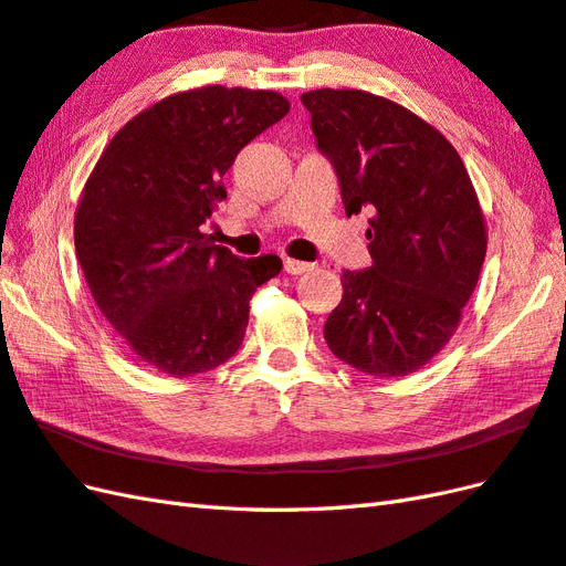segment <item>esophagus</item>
I'll return each instance as SVG.
<instances>
[{
	"label": "esophagus",
	"mask_w": 566,
	"mask_h": 566,
	"mask_svg": "<svg viewBox=\"0 0 566 566\" xmlns=\"http://www.w3.org/2000/svg\"><path fill=\"white\" fill-rule=\"evenodd\" d=\"M313 268H315L313 262H301V260H292V258L284 260V272L286 274H304V272H311Z\"/></svg>",
	"instance_id": "34e87169"
}]
</instances>
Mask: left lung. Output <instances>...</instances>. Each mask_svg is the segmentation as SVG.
<instances>
[{
	"instance_id": "obj_1",
	"label": "left lung",
	"mask_w": 566,
	"mask_h": 566,
	"mask_svg": "<svg viewBox=\"0 0 566 566\" xmlns=\"http://www.w3.org/2000/svg\"><path fill=\"white\" fill-rule=\"evenodd\" d=\"M301 103L347 217L371 214L374 262L343 272L325 343L364 374H412L449 343L475 292L488 253L475 188L453 144L398 103L359 88H315Z\"/></svg>"
}]
</instances>
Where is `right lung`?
<instances>
[{"label": "right lung", "mask_w": 566, "mask_h": 566, "mask_svg": "<svg viewBox=\"0 0 566 566\" xmlns=\"http://www.w3.org/2000/svg\"><path fill=\"white\" fill-rule=\"evenodd\" d=\"M289 113L277 91L202 86L135 115L91 170L74 245L96 306L139 361L168 376L239 352L251 298L277 255L239 258L202 233L223 174Z\"/></svg>", "instance_id": "add662e5"}]
</instances>
